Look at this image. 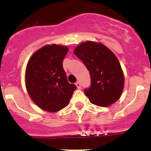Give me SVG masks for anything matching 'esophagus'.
I'll list each match as a JSON object with an SVG mask.
<instances>
[{
  "instance_id": "esophagus-1",
  "label": "esophagus",
  "mask_w": 151,
  "mask_h": 151,
  "mask_svg": "<svg viewBox=\"0 0 151 151\" xmlns=\"http://www.w3.org/2000/svg\"><path fill=\"white\" fill-rule=\"evenodd\" d=\"M76 87L78 89L81 88V84H80L79 82H77L76 83Z\"/></svg>"
}]
</instances>
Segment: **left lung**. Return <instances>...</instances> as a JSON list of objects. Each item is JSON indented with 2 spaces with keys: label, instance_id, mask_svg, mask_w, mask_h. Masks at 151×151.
<instances>
[{
  "label": "left lung",
  "instance_id": "1",
  "mask_svg": "<svg viewBox=\"0 0 151 151\" xmlns=\"http://www.w3.org/2000/svg\"><path fill=\"white\" fill-rule=\"evenodd\" d=\"M90 73L91 85L85 94L90 102L99 106H108L120 98L125 77L116 56L101 42H82L74 50Z\"/></svg>",
  "mask_w": 151,
  "mask_h": 151
}]
</instances>
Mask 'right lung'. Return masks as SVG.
I'll use <instances>...</instances> for the list:
<instances>
[{
    "label": "right lung",
    "instance_id": "add662e5",
    "mask_svg": "<svg viewBox=\"0 0 151 151\" xmlns=\"http://www.w3.org/2000/svg\"><path fill=\"white\" fill-rule=\"evenodd\" d=\"M69 48L47 45L36 50L28 61L25 82L28 94L41 110L56 113L69 104L76 86L69 84L63 67Z\"/></svg>",
    "mask_w": 151,
    "mask_h": 151
}]
</instances>
